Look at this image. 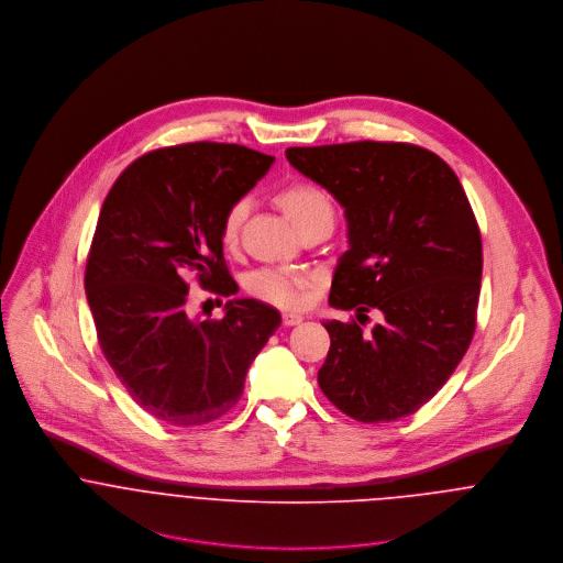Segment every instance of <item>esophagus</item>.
I'll return each instance as SVG.
<instances>
[{
    "mask_svg": "<svg viewBox=\"0 0 563 563\" xmlns=\"http://www.w3.org/2000/svg\"><path fill=\"white\" fill-rule=\"evenodd\" d=\"M282 321H284L286 327H295V324L303 322V317H301V314H295V312H286V314L282 317Z\"/></svg>",
    "mask_w": 563,
    "mask_h": 563,
    "instance_id": "obj_1",
    "label": "esophagus"
}]
</instances>
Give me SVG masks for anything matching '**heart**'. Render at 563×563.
I'll return each mask as SVG.
<instances>
[{
	"label": "heart",
	"mask_w": 563,
	"mask_h": 563,
	"mask_svg": "<svg viewBox=\"0 0 563 563\" xmlns=\"http://www.w3.org/2000/svg\"><path fill=\"white\" fill-rule=\"evenodd\" d=\"M277 203L297 228H301L306 221L321 217V214L333 217V206H331V199L327 197V192H322L319 186L306 184V181L290 184L282 192H277ZM244 214H246L244 199L236 201L225 212L223 228H221V236L225 244H234L239 239ZM314 284H317L314 273L286 268V266H262L246 277V288L251 295H255L257 299H264L268 303H275L279 308L301 306L308 297V290Z\"/></svg>",
	"instance_id": "heart-1"
}]
</instances>
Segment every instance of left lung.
<instances>
[{
  "label": "left lung",
  "mask_w": 563,
  "mask_h": 563,
  "mask_svg": "<svg viewBox=\"0 0 563 563\" xmlns=\"http://www.w3.org/2000/svg\"><path fill=\"white\" fill-rule=\"evenodd\" d=\"M286 158L335 197L349 230L329 306L361 322H322L331 346L319 386L360 422L409 416L475 335L483 251L468 197L446 162L409 143L290 147ZM371 309L383 321L364 332Z\"/></svg>",
  "instance_id": "left-lung-1"
}]
</instances>
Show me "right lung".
<instances>
[{"label":"right lung","instance_id":"right-lung-1","mask_svg":"<svg viewBox=\"0 0 563 563\" xmlns=\"http://www.w3.org/2000/svg\"><path fill=\"white\" fill-rule=\"evenodd\" d=\"M273 156L228 143H186L132 162L110 188L84 288L99 346L130 397L156 420L197 427L228 413L244 375L279 327L275 308L234 299L195 321L188 282L239 292L223 257V217Z\"/></svg>","mask_w":563,"mask_h":563}]
</instances>
